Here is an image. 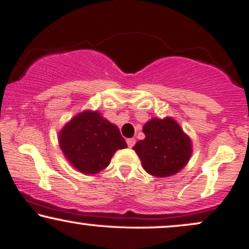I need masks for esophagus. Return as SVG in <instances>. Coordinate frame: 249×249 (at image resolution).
<instances>
[{
    "instance_id": "obj_1",
    "label": "esophagus",
    "mask_w": 249,
    "mask_h": 249,
    "mask_svg": "<svg viewBox=\"0 0 249 249\" xmlns=\"http://www.w3.org/2000/svg\"><path fill=\"white\" fill-rule=\"evenodd\" d=\"M126 142H127V146L128 147H133L134 144H136V139H134V138H128V139H126Z\"/></svg>"
}]
</instances>
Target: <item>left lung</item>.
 <instances>
[{
    "mask_svg": "<svg viewBox=\"0 0 249 249\" xmlns=\"http://www.w3.org/2000/svg\"><path fill=\"white\" fill-rule=\"evenodd\" d=\"M142 132L145 139L134 145L142 167L154 177H170L187 164L192 153L190 138L172 118L147 122Z\"/></svg>",
    "mask_w": 249,
    "mask_h": 249,
    "instance_id": "1",
    "label": "left lung"
}]
</instances>
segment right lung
Segmentation results:
<instances>
[{
  "mask_svg": "<svg viewBox=\"0 0 249 249\" xmlns=\"http://www.w3.org/2000/svg\"><path fill=\"white\" fill-rule=\"evenodd\" d=\"M59 146L73 167L93 174L104 170L113 153L127 145L116 125L97 111H85L73 117L61 131Z\"/></svg>",
  "mask_w": 249,
  "mask_h": 249,
  "instance_id": "add662e5",
  "label": "right lung"
}]
</instances>
